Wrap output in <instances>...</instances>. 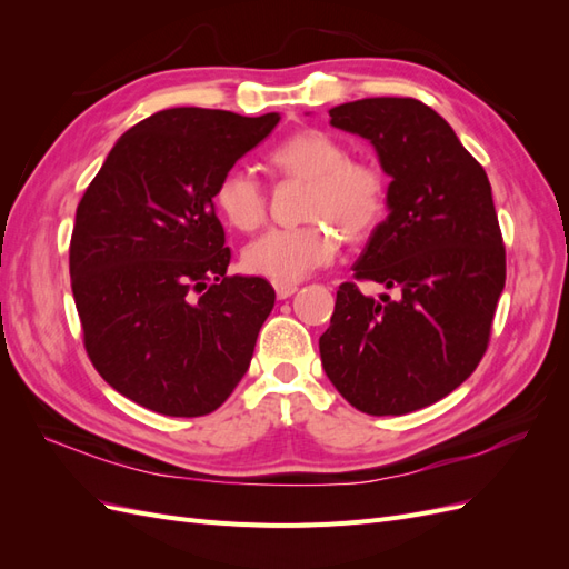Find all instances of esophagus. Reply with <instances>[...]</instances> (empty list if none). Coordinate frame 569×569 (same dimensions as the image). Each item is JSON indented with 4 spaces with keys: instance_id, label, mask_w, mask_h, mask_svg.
Wrapping results in <instances>:
<instances>
[{
    "instance_id": "34e87169",
    "label": "esophagus",
    "mask_w": 569,
    "mask_h": 569,
    "mask_svg": "<svg viewBox=\"0 0 569 569\" xmlns=\"http://www.w3.org/2000/svg\"><path fill=\"white\" fill-rule=\"evenodd\" d=\"M274 287V295H278V299H289L291 295H297V284H287V282H272Z\"/></svg>"
}]
</instances>
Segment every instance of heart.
I'll list each match as a JSON object with an SVG mask.
<instances>
[{"label": "heart", "instance_id": "1", "mask_svg": "<svg viewBox=\"0 0 569 569\" xmlns=\"http://www.w3.org/2000/svg\"><path fill=\"white\" fill-rule=\"evenodd\" d=\"M270 166L284 178L308 184L299 228H274L244 249L247 270L272 282H299L332 263L341 232L363 239L382 222L387 209V178L382 168L351 159L339 137L308 128L289 134L270 151ZM213 201L237 230L251 232L268 216V194L247 168H230L216 182Z\"/></svg>", "mask_w": 569, "mask_h": 569}]
</instances>
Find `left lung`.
<instances>
[{
  "label": "left lung",
  "mask_w": 569,
  "mask_h": 569,
  "mask_svg": "<svg viewBox=\"0 0 569 569\" xmlns=\"http://www.w3.org/2000/svg\"><path fill=\"white\" fill-rule=\"evenodd\" d=\"M330 123L368 140L385 173L387 218L353 266L399 299L337 291L320 337L325 375L368 416H406L460 387L487 351L506 249L491 184L453 128L410 97L330 109Z\"/></svg>",
  "instance_id": "obj_1"
}]
</instances>
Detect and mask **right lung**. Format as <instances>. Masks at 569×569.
Instances as JSON below:
<instances>
[{"label":"right lung","mask_w":569,"mask_h":569,"mask_svg":"<svg viewBox=\"0 0 569 569\" xmlns=\"http://www.w3.org/2000/svg\"><path fill=\"white\" fill-rule=\"evenodd\" d=\"M278 123L159 111L120 134L78 203L71 287L84 349L118 393L161 416H209L249 370L274 289L226 274L213 192Z\"/></svg>","instance_id":"right-lung-1"}]
</instances>
